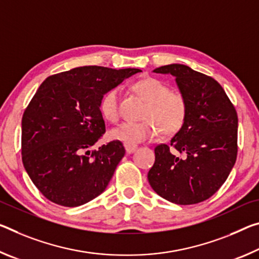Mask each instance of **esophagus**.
I'll return each instance as SVG.
<instances>
[{"label":"esophagus","mask_w":259,"mask_h":259,"mask_svg":"<svg viewBox=\"0 0 259 259\" xmlns=\"http://www.w3.org/2000/svg\"><path fill=\"white\" fill-rule=\"evenodd\" d=\"M124 147H125V152H126V153H128V154L134 153V152L137 150V146H136V145H128V144H125Z\"/></svg>","instance_id":"1"}]
</instances>
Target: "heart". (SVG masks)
Masks as SVG:
<instances>
[{
	"label": "heart",
	"mask_w": 259,
	"mask_h": 259,
	"mask_svg": "<svg viewBox=\"0 0 259 259\" xmlns=\"http://www.w3.org/2000/svg\"><path fill=\"white\" fill-rule=\"evenodd\" d=\"M133 90L144 99L149 106L143 122H125L109 131V137L128 145H136L158 136L160 130L166 136H173L183 128L188 116V102L183 94L170 91L162 80L146 77L137 80ZM120 89H109L99 102L102 116L110 122L120 118L118 109Z\"/></svg>",
	"instance_id": "b5f03b06"
}]
</instances>
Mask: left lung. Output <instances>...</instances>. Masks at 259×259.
Listing matches in <instances>:
<instances>
[{"label":"left lung","instance_id":"8db88e82","mask_svg":"<svg viewBox=\"0 0 259 259\" xmlns=\"http://www.w3.org/2000/svg\"><path fill=\"white\" fill-rule=\"evenodd\" d=\"M153 72L175 77L188 102V116L169 145L154 149L155 161L147 179L152 189L168 202L200 203L219 190L236 161L235 107L218 81L188 65L168 64Z\"/></svg>","mask_w":259,"mask_h":259}]
</instances>
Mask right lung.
<instances>
[{
    "instance_id": "obj_1",
    "label": "right lung",
    "mask_w": 259,
    "mask_h": 259,
    "mask_svg": "<svg viewBox=\"0 0 259 259\" xmlns=\"http://www.w3.org/2000/svg\"><path fill=\"white\" fill-rule=\"evenodd\" d=\"M141 71L89 65L49 76L39 86L22 118V159L51 202L79 206L107 188L125 150L113 141L90 151L106 131L99 102Z\"/></svg>"
}]
</instances>
